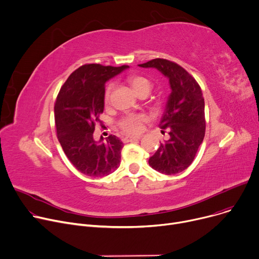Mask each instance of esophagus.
I'll return each mask as SVG.
<instances>
[{
  "instance_id": "34e87169",
  "label": "esophagus",
  "mask_w": 259,
  "mask_h": 259,
  "mask_svg": "<svg viewBox=\"0 0 259 259\" xmlns=\"http://www.w3.org/2000/svg\"><path fill=\"white\" fill-rule=\"evenodd\" d=\"M142 136H129V137H126L125 141L126 142H133V141H137V140H141Z\"/></svg>"
}]
</instances>
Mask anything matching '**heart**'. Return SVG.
Segmentation results:
<instances>
[{
    "label": "heart",
    "mask_w": 259,
    "mask_h": 259,
    "mask_svg": "<svg viewBox=\"0 0 259 259\" xmlns=\"http://www.w3.org/2000/svg\"><path fill=\"white\" fill-rule=\"evenodd\" d=\"M127 82L130 84L133 91L139 95L144 91L151 90V82L148 78L141 76V75H131L128 76ZM112 91V84H108L104 92V101L105 103H108L110 100V95ZM146 120V117L142 114H129L124 116L122 119L119 120V128L122 129L124 132L129 134H135L141 132L143 128V124Z\"/></svg>",
    "instance_id": "heart-1"
}]
</instances>
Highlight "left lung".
Returning <instances> with one entry per match:
<instances>
[{"mask_svg":"<svg viewBox=\"0 0 259 259\" xmlns=\"http://www.w3.org/2000/svg\"><path fill=\"white\" fill-rule=\"evenodd\" d=\"M142 67H155L168 78L171 93L159 127L168 140L160 144L149 159V164L159 173L175 175L187 168L195 159L205 135V103L196 79L179 64L156 58Z\"/></svg>","mask_w":259,"mask_h":259,"instance_id":"left-lung-1","label":"left lung"}]
</instances>
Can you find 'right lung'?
Segmentation results:
<instances>
[{
	"instance_id": "right-lung-1",
	"label": "right lung",
	"mask_w": 259,
	"mask_h": 259,
	"mask_svg": "<svg viewBox=\"0 0 259 259\" xmlns=\"http://www.w3.org/2000/svg\"><path fill=\"white\" fill-rule=\"evenodd\" d=\"M128 65L84 64L61 86L55 101L57 139L66 157L82 174L104 177L119 166L123 143L115 135L95 141L94 131L104 110L105 83Z\"/></svg>"
}]
</instances>
